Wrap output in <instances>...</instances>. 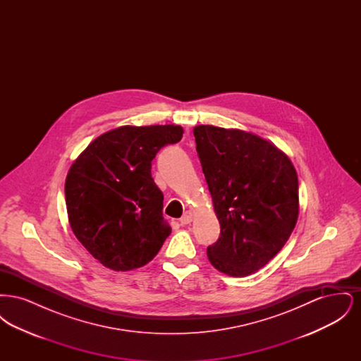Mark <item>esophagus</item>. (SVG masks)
<instances>
[{"mask_svg":"<svg viewBox=\"0 0 361 361\" xmlns=\"http://www.w3.org/2000/svg\"><path fill=\"white\" fill-rule=\"evenodd\" d=\"M192 218H193V215H192V212L190 211H187V212H184V215L180 218V224H188L192 222Z\"/></svg>","mask_w":361,"mask_h":361,"instance_id":"34e87169","label":"esophagus"}]
</instances>
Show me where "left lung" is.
<instances>
[{
	"label": "left lung",
	"instance_id": "1",
	"mask_svg": "<svg viewBox=\"0 0 361 361\" xmlns=\"http://www.w3.org/2000/svg\"><path fill=\"white\" fill-rule=\"evenodd\" d=\"M193 135L221 224L208 259L226 275H252L281 250L296 224V171L274 143L252 133L202 124Z\"/></svg>",
	"mask_w": 361,
	"mask_h": 361
}]
</instances>
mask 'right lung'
<instances>
[{
    "mask_svg": "<svg viewBox=\"0 0 361 361\" xmlns=\"http://www.w3.org/2000/svg\"><path fill=\"white\" fill-rule=\"evenodd\" d=\"M183 133L174 124L123 126L96 137L70 166L65 199L71 230L104 267L140 268L172 233L152 161Z\"/></svg>",
    "mask_w": 361,
    "mask_h": 361,
    "instance_id": "1",
    "label": "right lung"
}]
</instances>
